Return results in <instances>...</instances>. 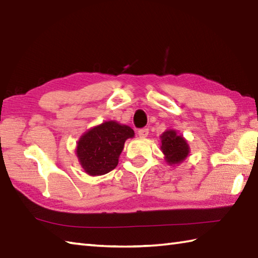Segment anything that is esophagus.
<instances>
[{
  "label": "esophagus",
  "mask_w": 258,
  "mask_h": 258,
  "mask_svg": "<svg viewBox=\"0 0 258 258\" xmlns=\"http://www.w3.org/2000/svg\"><path fill=\"white\" fill-rule=\"evenodd\" d=\"M138 133L141 138H147L148 134H149V128H140L138 131Z\"/></svg>",
  "instance_id": "1"
}]
</instances>
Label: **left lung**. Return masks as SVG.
Masks as SVG:
<instances>
[{
    "label": "left lung",
    "mask_w": 258,
    "mask_h": 258,
    "mask_svg": "<svg viewBox=\"0 0 258 258\" xmlns=\"http://www.w3.org/2000/svg\"><path fill=\"white\" fill-rule=\"evenodd\" d=\"M161 149L167 161L170 165L181 162L187 157L189 150L187 142L182 137L177 135L175 131H167L161 137Z\"/></svg>",
    "instance_id": "left-lung-1"
}]
</instances>
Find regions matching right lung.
I'll return each mask as SVG.
<instances>
[{"label":"right lung","mask_w":258,"mask_h":258,"mask_svg":"<svg viewBox=\"0 0 258 258\" xmlns=\"http://www.w3.org/2000/svg\"><path fill=\"white\" fill-rule=\"evenodd\" d=\"M133 137L134 131L130 126L113 120L88 131L77 148L83 169L91 176L105 175L115 169L125 141Z\"/></svg>","instance_id":"obj_1"}]
</instances>
